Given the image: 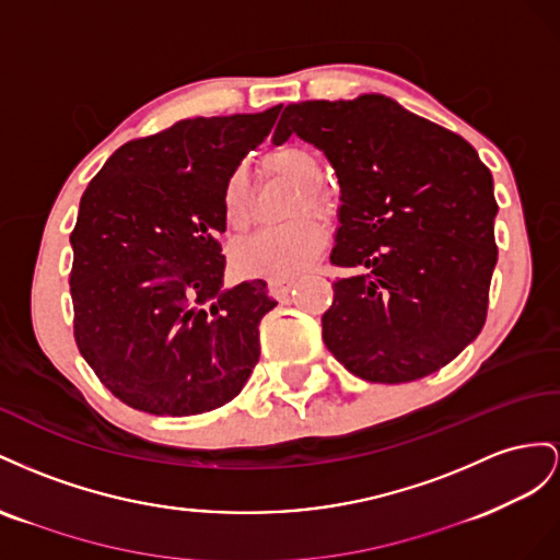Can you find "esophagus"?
I'll list each match as a JSON object with an SVG mask.
<instances>
[{"label":"esophagus","instance_id":"34e87169","mask_svg":"<svg viewBox=\"0 0 560 560\" xmlns=\"http://www.w3.org/2000/svg\"><path fill=\"white\" fill-rule=\"evenodd\" d=\"M293 285H295V279H271L269 281V293L279 298V300H283V298H289Z\"/></svg>","mask_w":560,"mask_h":560}]
</instances>
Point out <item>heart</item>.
Instances as JSON below:
<instances>
[{
	"mask_svg": "<svg viewBox=\"0 0 560 560\" xmlns=\"http://www.w3.org/2000/svg\"><path fill=\"white\" fill-rule=\"evenodd\" d=\"M262 168L269 175L300 187L298 211L302 203L312 211H326L328 199L316 180L322 178V164L312 150L302 145H281L262 156ZM222 215L230 230L248 225V187L242 173H234L222 191ZM326 242V230L316 218H302L285 228L265 230L232 253V265L248 279H289L300 275Z\"/></svg>",
	"mask_w": 560,
	"mask_h": 560,
	"instance_id": "heart-1",
	"label": "heart"
}]
</instances>
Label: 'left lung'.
<instances>
[{"mask_svg": "<svg viewBox=\"0 0 560 560\" xmlns=\"http://www.w3.org/2000/svg\"><path fill=\"white\" fill-rule=\"evenodd\" d=\"M340 183L324 342L349 373L401 385L451 363L486 324L494 246L492 175L465 138L380 93L283 109Z\"/></svg>", "mask_w": 560, "mask_h": 560, "instance_id": "obj_1", "label": "left lung"}]
</instances>
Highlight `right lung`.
<instances>
[{
	"label": "right lung",
	"mask_w": 560,
	"mask_h": 560,
	"mask_svg": "<svg viewBox=\"0 0 560 560\" xmlns=\"http://www.w3.org/2000/svg\"><path fill=\"white\" fill-rule=\"evenodd\" d=\"M279 112L183 119L126 142L89 183L70 234L74 340L126 406L209 412L258 363V326L277 300L262 279L225 289L218 236L222 191Z\"/></svg>",
	"instance_id": "right-lung-1"
}]
</instances>
